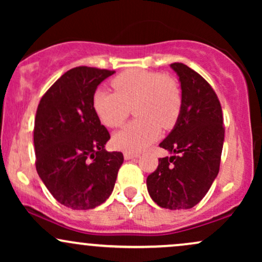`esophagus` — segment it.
<instances>
[{
  "label": "esophagus",
  "mask_w": 262,
  "mask_h": 262,
  "mask_svg": "<svg viewBox=\"0 0 262 262\" xmlns=\"http://www.w3.org/2000/svg\"><path fill=\"white\" fill-rule=\"evenodd\" d=\"M139 154L138 152H130V151H125L124 152V159L125 160H130V159H134V158H138Z\"/></svg>",
  "instance_id": "1"
}]
</instances>
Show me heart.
I'll use <instances>...</instances> for the list:
<instances>
[{
    "label": "heart",
    "instance_id": "1",
    "mask_svg": "<svg viewBox=\"0 0 262 262\" xmlns=\"http://www.w3.org/2000/svg\"><path fill=\"white\" fill-rule=\"evenodd\" d=\"M116 93L97 90L93 108L108 128H118L134 108L135 121L113 135V144L138 151L151 144L162 129H171L181 113V90L172 77L144 70L125 71L112 81Z\"/></svg>",
    "mask_w": 262,
    "mask_h": 262
}]
</instances>
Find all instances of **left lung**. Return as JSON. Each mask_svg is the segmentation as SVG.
<instances>
[{
  "label": "left lung",
  "mask_w": 262,
  "mask_h": 262,
  "mask_svg": "<svg viewBox=\"0 0 262 262\" xmlns=\"http://www.w3.org/2000/svg\"><path fill=\"white\" fill-rule=\"evenodd\" d=\"M170 66L181 86V113L159 144L171 156L159 159L146 187L161 208L189 209L206 196L219 172L223 114L217 95L200 74L182 62Z\"/></svg>",
  "instance_id": "left-lung-1"
}]
</instances>
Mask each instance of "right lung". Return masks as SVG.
<instances>
[{
    "mask_svg": "<svg viewBox=\"0 0 262 262\" xmlns=\"http://www.w3.org/2000/svg\"><path fill=\"white\" fill-rule=\"evenodd\" d=\"M114 71L79 66L66 71L39 103L34 123L38 175L58 202L92 209L112 193L123 154L108 152L110 133L93 108V95Z\"/></svg>",
    "mask_w": 262,
    "mask_h": 262,
    "instance_id": "1",
    "label": "right lung"
}]
</instances>
